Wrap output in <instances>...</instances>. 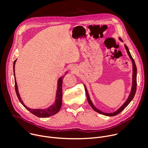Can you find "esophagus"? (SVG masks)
I'll return each instance as SVG.
<instances>
[{
  "label": "esophagus",
  "mask_w": 148,
  "mask_h": 148,
  "mask_svg": "<svg viewBox=\"0 0 148 148\" xmlns=\"http://www.w3.org/2000/svg\"><path fill=\"white\" fill-rule=\"evenodd\" d=\"M71 71H72V72H73V73H75V72H76V70H75V69H71Z\"/></svg>",
  "instance_id": "34e87169"
}]
</instances>
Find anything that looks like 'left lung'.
<instances>
[{"mask_svg": "<svg viewBox=\"0 0 148 148\" xmlns=\"http://www.w3.org/2000/svg\"><path fill=\"white\" fill-rule=\"evenodd\" d=\"M119 40L122 41V39L121 38H119ZM125 46V48L126 50V52H127L131 60L132 61V88H131V92L128 96V98H127V99H126V101L125 102V103L122 105V106L118 109L115 112H112V113H105V112H103L101 111H100L99 110L97 109V108L95 107L94 105H93L90 98V95H89V94L88 92V91H87V89L85 85H84V88H85V90H86V95H87V101L90 104V106L91 107V108L95 111H96L97 112L99 113V114H102L103 115H105V116H115L116 115H118V114H119L121 112H122L126 107L128 106V104L131 102V101L133 99L135 95V93H136V74H137V69H136V64H135V61L133 59L130 52V50L128 49V47L126 46V45H124Z\"/></svg>", "mask_w": 148, "mask_h": 148, "instance_id": "8db88e82", "label": "left lung"}]
</instances>
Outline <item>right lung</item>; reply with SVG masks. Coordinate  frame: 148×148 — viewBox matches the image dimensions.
<instances>
[{
    "mask_svg": "<svg viewBox=\"0 0 148 148\" xmlns=\"http://www.w3.org/2000/svg\"><path fill=\"white\" fill-rule=\"evenodd\" d=\"M17 59L14 61L13 63V73H14V87H15V90L16 92V95L17 96V98L19 100V101L21 102L25 108L29 111L33 115L39 117V118H46L50 116L51 115H53L56 114H57L60 110L61 107V104H62V78H64V76L67 74V72L65 73V74L60 77L57 81V91H56V100L54 103L51 105L50 107H49L47 108H45V109H32L29 107H27L26 105H25L24 102L22 100V98H21L20 94L18 93V87H17V84L16 82V77H15V71H14V67H15V63Z\"/></svg>",
    "mask_w": 148,
    "mask_h": 148,
    "instance_id": "add662e5",
    "label": "right lung"
}]
</instances>
